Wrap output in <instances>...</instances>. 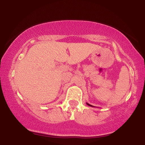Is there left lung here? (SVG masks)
Masks as SVG:
<instances>
[{
    "label": "left lung",
    "instance_id": "8db88e82",
    "mask_svg": "<svg viewBox=\"0 0 145 145\" xmlns=\"http://www.w3.org/2000/svg\"><path fill=\"white\" fill-rule=\"evenodd\" d=\"M86 104L88 105V106H91V107H93V106H92V105H91V104H88V103H86Z\"/></svg>",
    "mask_w": 145,
    "mask_h": 145
}]
</instances>
